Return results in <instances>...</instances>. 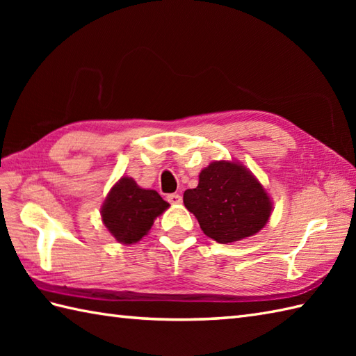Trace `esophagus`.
Listing matches in <instances>:
<instances>
[{
	"instance_id": "obj_1",
	"label": "esophagus",
	"mask_w": 356,
	"mask_h": 356,
	"mask_svg": "<svg viewBox=\"0 0 356 356\" xmlns=\"http://www.w3.org/2000/svg\"><path fill=\"white\" fill-rule=\"evenodd\" d=\"M166 200H168L171 205H179V203H182V195L174 193V194H168L166 195Z\"/></svg>"
}]
</instances>
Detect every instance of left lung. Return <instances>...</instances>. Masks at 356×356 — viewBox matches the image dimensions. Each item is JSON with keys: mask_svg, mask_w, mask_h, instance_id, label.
<instances>
[{"mask_svg": "<svg viewBox=\"0 0 356 356\" xmlns=\"http://www.w3.org/2000/svg\"><path fill=\"white\" fill-rule=\"evenodd\" d=\"M184 203L202 231L223 245L254 236L272 213V202L263 185L234 161H216L203 168L199 185L184 193Z\"/></svg>", "mask_w": 356, "mask_h": 356, "instance_id": "obj_1", "label": "left lung"}]
</instances>
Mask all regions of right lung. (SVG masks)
<instances>
[{"mask_svg": "<svg viewBox=\"0 0 356 356\" xmlns=\"http://www.w3.org/2000/svg\"><path fill=\"white\" fill-rule=\"evenodd\" d=\"M168 207L157 191L143 190L131 177H120L101 208L102 223L119 243L131 245L147 236L154 218Z\"/></svg>", "mask_w": 356, "mask_h": 356, "instance_id": "add662e5", "label": "right lung"}]
</instances>
